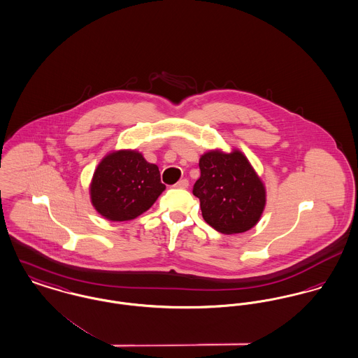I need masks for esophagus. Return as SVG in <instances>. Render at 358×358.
<instances>
[{
	"label": "esophagus",
	"mask_w": 358,
	"mask_h": 358,
	"mask_svg": "<svg viewBox=\"0 0 358 358\" xmlns=\"http://www.w3.org/2000/svg\"><path fill=\"white\" fill-rule=\"evenodd\" d=\"M188 185H189V181L184 178V180H180L174 187H176V188H181V189H185V188H188Z\"/></svg>",
	"instance_id": "34e87169"
}]
</instances>
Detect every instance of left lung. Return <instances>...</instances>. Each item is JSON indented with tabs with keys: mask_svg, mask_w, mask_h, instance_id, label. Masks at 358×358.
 I'll return each mask as SVG.
<instances>
[{
	"mask_svg": "<svg viewBox=\"0 0 358 358\" xmlns=\"http://www.w3.org/2000/svg\"><path fill=\"white\" fill-rule=\"evenodd\" d=\"M200 178L193 194L200 200L201 215L224 234L252 229L266 206V189L240 151H210L200 161Z\"/></svg>",
	"mask_w": 358,
	"mask_h": 358,
	"instance_id": "8db88e82",
	"label": "left lung"
}]
</instances>
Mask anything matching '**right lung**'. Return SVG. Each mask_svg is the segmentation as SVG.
Returning a JSON list of instances; mask_svg holds the SVG:
<instances>
[{
    "instance_id": "right-lung-1",
    "label": "right lung",
    "mask_w": 358,
    "mask_h": 358,
    "mask_svg": "<svg viewBox=\"0 0 358 358\" xmlns=\"http://www.w3.org/2000/svg\"><path fill=\"white\" fill-rule=\"evenodd\" d=\"M158 166L136 151L111 152L98 165L91 182L95 210L110 220H129L145 213L165 191Z\"/></svg>"
}]
</instances>
